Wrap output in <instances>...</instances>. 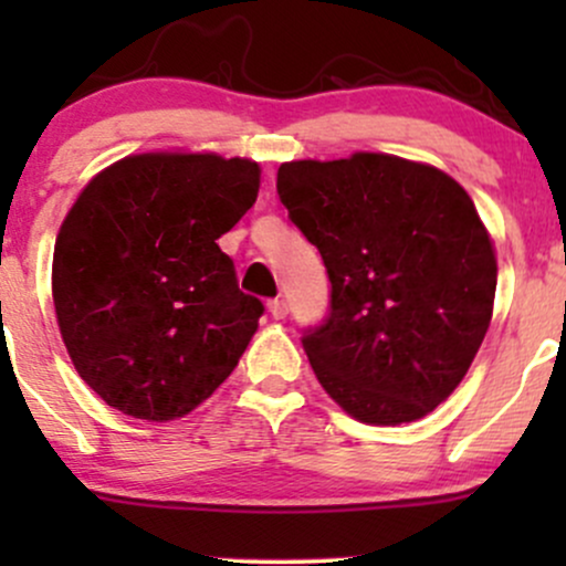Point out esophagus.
Listing matches in <instances>:
<instances>
[{
    "label": "esophagus",
    "instance_id": "1",
    "mask_svg": "<svg viewBox=\"0 0 566 566\" xmlns=\"http://www.w3.org/2000/svg\"><path fill=\"white\" fill-rule=\"evenodd\" d=\"M269 314L274 316V319H284V316H287V301H282V297L271 301L269 303Z\"/></svg>",
    "mask_w": 566,
    "mask_h": 566
}]
</instances>
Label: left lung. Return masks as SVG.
<instances>
[{
  "label": "left lung",
  "mask_w": 566,
  "mask_h": 566,
  "mask_svg": "<svg viewBox=\"0 0 566 566\" xmlns=\"http://www.w3.org/2000/svg\"><path fill=\"white\" fill-rule=\"evenodd\" d=\"M279 199L319 250L329 319L303 337L316 380L367 426L426 418L492 322L495 242L452 175L394 154L284 161Z\"/></svg>",
  "instance_id": "left-lung-1"
}]
</instances>
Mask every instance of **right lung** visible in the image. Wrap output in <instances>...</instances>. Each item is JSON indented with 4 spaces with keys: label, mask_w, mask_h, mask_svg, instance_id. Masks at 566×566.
<instances>
[{
    "label": "right lung",
    "mask_w": 566,
    "mask_h": 566,
    "mask_svg": "<svg viewBox=\"0 0 566 566\" xmlns=\"http://www.w3.org/2000/svg\"><path fill=\"white\" fill-rule=\"evenodd\" d=\"M261 165L129 154L82 188L53 252V303L80 378L129 418L167 423L233 373L263 303L218 239L255 205Z\"/></svg>",
    "instance_id": "add662e5"
}]
</instances>
